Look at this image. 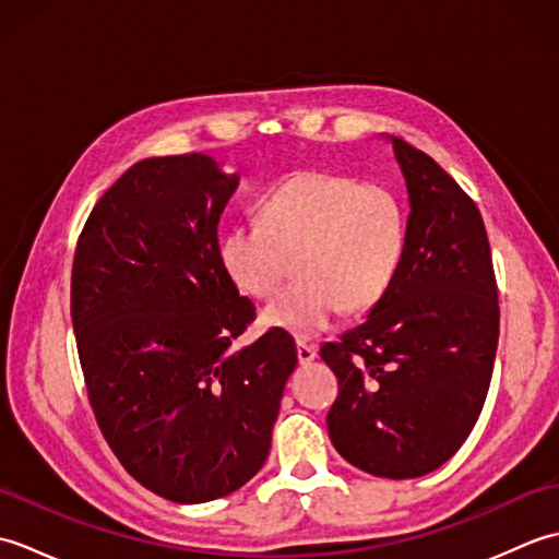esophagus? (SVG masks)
<instances>
[{"instance_id":"34e87169","label":"esophagus","mask_w":559,"mask_h":559,"mask_svg":"<svg viewBox=\"0 0 559 559\" xmlns=\"http://www.w3.org/2000/svg\"><path fill=\"white\" fill-rule=\"evenodd\" d=\"M314 358H317V346H314V343L298 341V360H300V365H310Z\"/></svg>"}]
</instances>
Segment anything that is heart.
<instances>
[{
    "label": "heart",
    "instance_id": "1",
    "mask_svg": "<svg viewBox=\"0 0 559 559\" xmlns=\"http://www.w3.org/2000/svg\"><path fill=\"white\" fill-rule=\"evenodd\" d=\"M408 218L394 187L326 170H300L259 201V221L235 223L221 261L235 286L266 300L269 326L295 336L329 329L346 307L365 312L389 293L406 254Z\"/></svg>",
    "mask_w": 559,
    "mask_h": 559
}]
</instances>
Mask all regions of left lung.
Masks as SVG:
<instances>
[{"label": "left lung", "instance_id": "1", "mask_svg": "<svg viewBox=\"0 0 559 559\" xmlns=\"http://www.w3.org/2000/svg\"><path fill=\"white\" fill-rule=\"evenodd\" d=\"M408 187L406 254L360 326L319 350L338 379L329 437L379 478H420L466 442L488 396L500 302L480 211L442 165L391 136Z\"/></svg>", "mask_w": 559, "mask_h": 559}]
</instances>
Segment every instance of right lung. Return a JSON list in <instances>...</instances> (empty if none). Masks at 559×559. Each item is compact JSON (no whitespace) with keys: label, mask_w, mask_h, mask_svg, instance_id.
Here are the masks:
<instances>
[{"label":"right lung","mask_w":559,"mask_h":559,"mask_svg":"<svg viewBox=\"0 0 559 559\" xmlns=\"http://www.w3.org/2000/svg\"><path fill=\"white\" fill-rule=\"evenodd\" d=\"M237 182L206 153L139 160L93 206L71 266V324L105 442L180 504L257 476L298 365L278 326L233 348L257 317L218 247Z\"/></svg>","instance_id":"add662e5"}]
</instances>
